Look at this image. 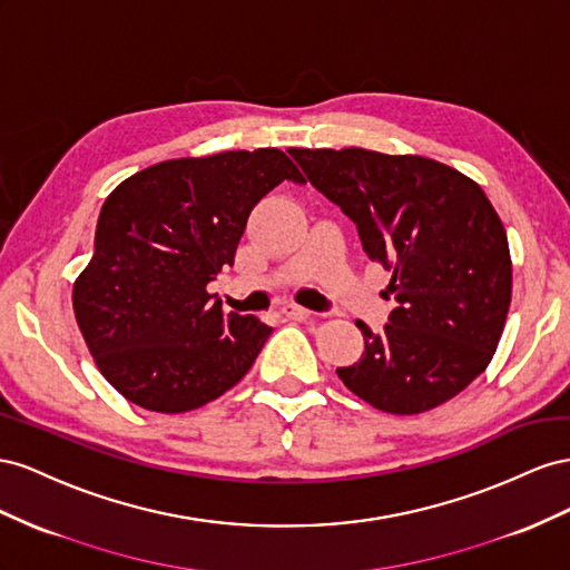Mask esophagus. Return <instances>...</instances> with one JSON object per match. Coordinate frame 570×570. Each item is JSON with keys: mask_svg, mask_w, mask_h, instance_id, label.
Wrapping results in <instances>:
<instances>
[{"mask_svg": "<svg viewBox=\"0 0 570 570\" xmlns=\"http://www.w3.org/2000/svg\"><path fill=\"white\" fill-rule=\"evenodd\" d=\"M282 315L288 317V320L305 322L307 317H311V311H307V307H301V305H284L282 307Z\"/></svg>", "mask_w": 570, "mask_h": 570, "instance_id": "esophagus-1", "label": "esophagus"}]
</instances>
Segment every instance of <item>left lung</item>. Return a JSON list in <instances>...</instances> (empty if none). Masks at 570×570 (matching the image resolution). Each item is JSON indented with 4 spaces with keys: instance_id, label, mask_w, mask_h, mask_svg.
Returning a JSON list of instances; mask_svg holds the SVG:
<instances>
[{
    "instance_id": "1",
    "label": "left lung",
    "mask_w": 570,
    "mask_h": 570,
    "mask_svg": "<svg viewBox=\"0 0 570 570\" xmlns=\"http://www.w3.org/2000/svg\"><path fill=\"white\" fill-rule=\"evenodd\" d=\"M311 184L357 226L370 259L392 272L382 332L357 320L365 351L336 367L365 403L417 415L490 365L511 305L509 238L484 190L442 161L363 148L291 150Z\"/></svg>"
}]
</instances>
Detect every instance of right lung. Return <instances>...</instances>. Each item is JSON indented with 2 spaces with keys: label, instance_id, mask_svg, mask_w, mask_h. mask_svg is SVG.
Here are the masks:
<instances>
[{
  "label": "right lung",
  "instance_id": "1",
  "mask_svg": "<svg viewBox=\"0 0 570 570\" xmlns=\"http://www.w3.org/2000/svg\"><path fill=\"white\" fill-rule=\"evenodd\" d=\"M305 184L282 150L159 161L109 193L73 313L105 380L145 411L186 413L253 367L272 327L207 294L234 265L253 207Z\"/></svg>",
  "mask_w": 570,
  "mask_h": 570
}]
</instances>
